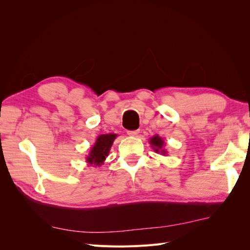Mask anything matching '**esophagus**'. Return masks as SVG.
Listing matches in <instances>:
<instances>
[{"instance_id":"obj_1","label":"esophagus","mask_w":250,"mask_h":250,"mask_svg":"<svg viewBox=\"0 0 250 250\" xmlns=\"http://www.w3.org/2000/svg\"><path fill=\"white\" fill-rule=\"evenodd\" d=\"M139 132H140L139 129L138 130H128L127 134L130 135V137H135V135H137Z\"/></svg>"}]
</instances>
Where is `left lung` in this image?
<instances>
[{
  "instance_id": "left-lung-1",
  "label": "left lung",
  "mask_w": 250,
  "mask_h": 250,
  "mask_svg": "<svg viewBox=\"0 0 250 250\" xmlns=\"http://www.w3.org/2000/svg\"><path fill=\"white\" fill-rule=\"evenodd\" d=\"M149 144L154 150V152L160 153L164 156L168 154V151L165 149V141L158 134L153 135V137L149 140Z\"/></svg>"
}]
</instances>
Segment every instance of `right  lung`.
<instances>
[{
    "instance_id": "1",
    "label": "right lung",
    "mask_w": 250,
    "mask_h": 250,
    "mask_svg": "<svg viewBox=\"0 0 250 250\" xmlns=\"http://www.w3.org/2000/svg\"><path fill=\"white\" fill-rule=\"evenodd\" d=\"M118 134L107 133L101 134L97 138L94 146L90 148L88 155H86L85 161L89 166L93 167H100L106 160L109 154V150L112 146L113 141L116 140Z\"/></svg>"
}]
</instances>
